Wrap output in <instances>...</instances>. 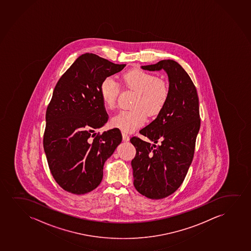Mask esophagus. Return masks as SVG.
Here are the masks:
<instances>
[{"mask_svg":"<svg viewBox=\"0 0 251 251\" xmlns=\"http://www.w3.org/2000/svg\"><path fill=\"white\" fill-rule=\"evenodd\" d=\"M122 137H123V140L126 141V142L129 141V139H130L129 135L127 133H125V132H122Z\"/></svg>","mask_w":251,"mask_h":251,"instance_id":"obj_1","label":"esophagus"}]
</instances>
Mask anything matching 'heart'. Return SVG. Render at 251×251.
<instances>
[{
	"instance_id": "heart-1",
	"label": "heart",
	"mask_w": 251,
	"mask_h": 251,
	"mask_svg": "<svg viewBox=\"0 0 251 251\" xmlns=\"http://www.w3.org/2000/svg\"><path fill=\"white\" fill-rule=\"evenodd\" d=\"M127 87L136 90L138 96L133 104V110H123L111 119V126L123 132H132L147 121V114L156 115L167 103L168 89L163 81L154 74L133 69L122 75ZM120 93V84L113 76L105 77L100 86L101 100L106 107L114 108Z\"/></svg>"
}]
</instances>
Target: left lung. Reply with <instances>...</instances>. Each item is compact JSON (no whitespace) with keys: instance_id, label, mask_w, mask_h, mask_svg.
Segmentation results:
<instances>
[{"instance_id":"8db88e82","label":"left lung","mask_w":251,"mask_h":251,"mask_svg":"<svg viewBox=\"0 0 251 251\" xmlns=\"http://www.w3.org/2000/svg\"><path fill=\"white\" fill-rule=\"evenodd\" d=\"M142 68L163 69L169 80L167 103L139 131L154 144L137 137L130 140L137 151L131 161L134 186L144 197L157 200L177 191L192 162L201 125L199 99L191 77L176 61L163 60Z\"/></svg>"}]
</instances>
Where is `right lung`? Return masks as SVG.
Listing matches in <instances>:
<instances>
[{
    "instance_id": "1",
    "label": "right lung",
    "mask_w": 251,
    "mask_h": 251,
    "mask_svg": "<svg viewBox=\"0 0 251 251\" xmlns=\"http://www.w3.org/2000/svg\"><path fill=\"white\" fill-rule=\"evenodd\" d=\"M126 66L86 53L57 82L46 111L44 149L51 174L65 191L83 195L95 190L105 161L122 141L117 128L95 130L108 120L100 84Z\"/></svg>"
}]
</instances>
